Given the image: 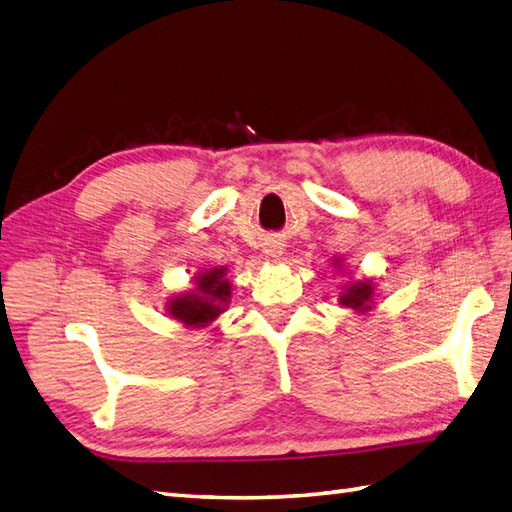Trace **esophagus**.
<instances>
[{
  "instance_id": "esophagus-1",
  "label": "esophagus",
  "mask_w": 512,
  "mask_h": 512,
  "mask_svg": "<svg viewBox=\"0 0 512 512\" xmlns=\"http://www.w3.org/2000/svg\"><path fill=\"white\" fill-rule=\"evenodd\" d=\"M266 253H268L270 257H279V255H281V244H279V242H272V244H268Z\"/></svg>"
}]
</instances>
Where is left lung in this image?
I'll use <instances>...</instances> for the list:
<instances>
[{
	"label": "left lung",
	"instance_id": "left-lung-1",
	"mask_svg": "<svg viewBox=\"0 0 512 512\" xmlns=\"http://www.w3.org/2000/svg\"><path fill=\"white\" fill-rule=\"evenodd\" d=\"M334 266L340 268V259H334ZM373 296H375V283L371 279L364 281H353L347 283V288H342L340 292V305L351 307L355 312H368L373 307Z\"/></svg>",
	"mask_w": 512,
	"mask_h": 512
}]
</instances>
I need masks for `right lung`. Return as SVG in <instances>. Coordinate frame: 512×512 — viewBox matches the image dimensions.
<instances>
[{"label": "right lung", "mask_w": 512, "mask_h": 512, "mask_svg": "<svg viewBox=\"0 0 512 512\" xmlns=\"http://www.w3.org/2000/svg\"><path fill=\"white\" fill-rule=\"evenodd\" d=\"M224 275H227V268H207L200 272L192 292L170 299L168 314L181 320L185 327H207L213 323L231 299V283Z\"/></svg>", "instance_id": "add662e5"}]
</instances>
